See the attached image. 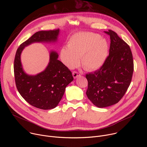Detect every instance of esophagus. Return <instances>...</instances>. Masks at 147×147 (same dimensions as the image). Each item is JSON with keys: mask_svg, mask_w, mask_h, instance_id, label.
Returning a JSON list of instances; mask_svg holds the SVG:
<instances>
[{"mask_svg": "<svg viewBox=\"0 0 147 147\" xmlns=\"http://www.w3.org/2000/svg\"><path fill=\"white\" fill-rule=\"evenodd\" d=\"M80 75H81V74H80V73L77 72V71H73V77H74V78H77L78 77L80 76Z\"/></svg>", "mask_w": 147, "mask_h": 147, "instance_id": "34e87169", "label": "esophagus"}]
</instances>
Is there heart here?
Here are the masks:
<instances>
[{
  "label": "heart",
  "mask_w": 147,
  "mask_h": 147,
  "mask_svg": "<svg viewBox=\"0 0 147 147\" xmlns=\"http://www.w3.org/2000/svg\"><path fill=\"white\" fill-rule=\"evenodd\" d=\"M67 48L61 51V57L69 68L77 67L82 57V64L86 69L95 70L105 62L109 53V45L105 39L94 33H82L72 36Z\"/></svg>",
  "instance_id": "heart-1"
}]
</instances>
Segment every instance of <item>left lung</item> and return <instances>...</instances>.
<instances>
[{
  "label": "left lung",
  "mask_w": 147,
  "mask_h": 147,
  "mask_svg": "<svg viewBox=\"0 0 147 147\" xmlns=\"http://www.w3.org/2000/svg\"><path fill=\"white\" fill-rule=\"evenodd\" d=\"M105 32L111 38L109 56L99 69L86 74L87 96L98 108L113 105L123 98L134 71L133 55L129 45L113 31Z\"/></svg>",
  "instance_id": "8db88e82"
}]
</instances>
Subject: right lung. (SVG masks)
I'll return each mask as SVG.
<instances>
[{
  "mask_svg": "<svg viewBox=\"0 0 147 147\" xmlns=\"http://www.w3.org/2000/svg\"><path fill=\"white\" fill-rule=\"evenodd\" d=\"M59 29L36 32L18 48L14 61V73L17 89L31 105L44 110L53 109L64 95L66 87L74 80L71 71L60 60L55 51L44 71L35 76L23 70L20 56L24 48L34 42H55Z\"/></svg>",
  "mask_w": 147,
  "mask_h": 147,
  "instance_id": "right-lung-1",
  "label": "right lung"
}]
</instances>
